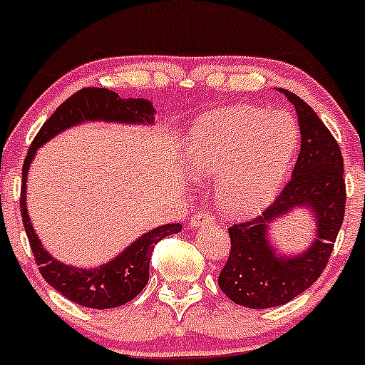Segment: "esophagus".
Segmentation results:
<instances>
[{
	"mask_svg": "<svg viewBox=\"0 0 365 365\" xmlns=\"http://www.w3.org/2000/svg\"><path fill=\"white\" fill-rule=\"evenodd\" d=\"M210 223H213V216L207 215V213H202V211L195 213L190 220V227H194V228L210 225Z\"/></svg>",
	"mask_w": 365,
	"mask_h": 365,
	"instance_id": "obj_1",
	"label": "esophagus"
}]
</instances>
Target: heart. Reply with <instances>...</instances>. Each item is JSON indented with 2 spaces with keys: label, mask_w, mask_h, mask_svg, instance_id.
Listing matches in <instances>:
<instances>
[{
  "label": "heart",
  "mask_w": 365,
  "mask_h": 365,
  "mask_svg": "<svg viewBox=\"0 0 365 365\" xmlns=\"http://www.w3.org/2000/svg\"><path fill=\"white\" fill-rule=\"evenodd\" d=\"M299 133L286 112L230 107L194 126L187 159L195 178L215 176V192L227 215L258 213L274 199L293 164Z\"/></svg>",
  "instance_id": "1"
}]
</instances>
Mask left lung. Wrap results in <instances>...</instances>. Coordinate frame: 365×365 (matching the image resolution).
I'll list each match as a JSON object with an SVG mask.
<instances>
[{
  "label": "left lung",
  "instance_id": "left-lung-1",
  "mask_svg": "<svg viewBox=\"0 0 365 365\" xmlns=\"http://www.w3.org/2000/svg\"><path fill=\"white\" fill-rule=\"evenodd\" d=\"M298 114L302 149L289 183L258 218L228 228L230 255L220 272L218 286L237 305L280 307L320 277L345 216L346 189L338 142L315 110L298 95L279 88ZM294 209H308L316 235L305 252L282 255L271 244L269 225Z\"/></svg>",
  "mask_w": 365,
  "mask_h": 365
}]
</instances>
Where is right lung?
<instances>
[{"instance_id": "right-lung-1", "label": "right lung", "mask_w": 365, "mask_h": 365, "mask_svg": "<svg viewBox=\"0 0 365 365\" xmlns=\"http://www.w3.org/2000/svg\"><path fill=\"white\" fill-rule=\"evenodd\" d=\"M154 107L147 98H121L107 88H83L69 97L51 118L43 124L31 143L22 168V190H20V211L31 250L39 265L43 279L53 289L76 305L86 308H115L131 302L149 280L150 255L161 239L182 230L180 223L155 227L140 235L123 253L103 265L81 268L58 262L45 250L36 234L29 213H27V171L34 161L36 152L62 131L83 123L106 121L121 124H154Z\"/></svg>"}]
</instances>
